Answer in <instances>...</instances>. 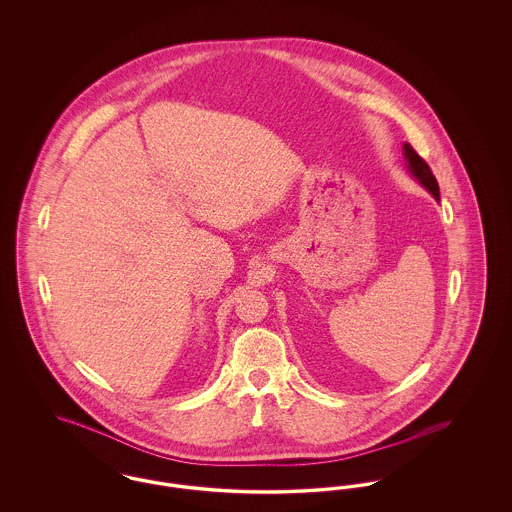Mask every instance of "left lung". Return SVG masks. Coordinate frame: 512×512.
Listing matches in <instances>:
<instances>
[{
    "instance_id": "left-lung-1",
    "label": "left lung",
    "mask_w": 512,
    "mask_h": 512,
    "mask_svg": "<svg viewBox=\"0 0 512 512\" xmlns=\"http://www.w3.org/2000/svg\"><path fill=\"white\" fill-rule=\"evenodd\" d=\"M402 151H404V161H406V169H408L409 174H411L429 194H433V198L439 202V200H441V196H439V184H437V178L433 176V172L429 169V165L415 153V149H413L409 143H404Z\"/></svg>"
}]
</instances>
